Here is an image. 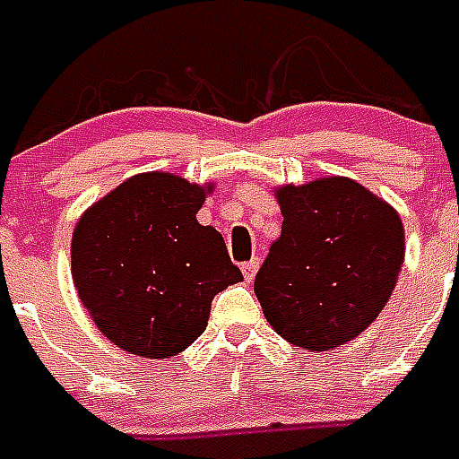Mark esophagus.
<instances>
[{"instance_id": "esophagus-1", "label": "esophagus", "mask_w": 459, "mask_h": 459, "mask_svg": "<svg viewBox=\"0 0 459 459\" xmlns=\"http://www.w3.org/2000/svg\"><path fill=\"white\" fill-rule=\"evenodd\" d=\"M260 267V260L253 258V260H247V263H241V273H244V280L251 281L253 277H255V273H258Z\"/></svg>"}]
</instances>
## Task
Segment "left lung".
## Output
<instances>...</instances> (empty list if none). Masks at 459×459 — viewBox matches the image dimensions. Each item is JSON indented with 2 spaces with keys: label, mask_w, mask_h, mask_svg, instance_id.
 Returning a JSON list of instances; mask_svg holds the SVG:
<instances>
[{
  "label": "left lung",
  "mask_w": 459,
  "mask_h": 459,
  "mask_svg": "<svg viewBox=\"0 0 459 459\" xmlns=\"http://www.w3.org/2000/svg\"><path fill=\"white\" fill-rule=\"evenodd\" d=\"M274 196L284 222L253 291L281 339L332 351L391 299L405 258L401 215L348 178L280 186Z\"/></svg>",
  "instance_id": "obj_1"
}]
</instances>
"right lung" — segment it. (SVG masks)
<instances>
[{
  "label": "right lung",
  "instance_id": "1",
  "mask_svg": "<svg viewBox=\"0 0 459 459\" xmlns=\"http://www.w3.org/2000/svg\"><path fill=\"white\" fill-rule=\"evenodd\" d=\"M211 192L172 172H142L78 220L73 284L99 332L127 353H182L206 329L215 293L244 280L222 234L196 220Z\"/></svg>",
  "mask_w": 459,
  "mask_h": 459
}]
</instances>
